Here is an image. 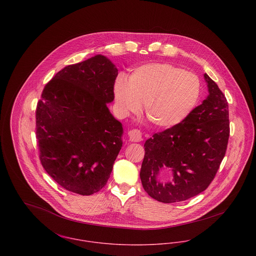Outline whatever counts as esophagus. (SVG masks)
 <instances>
[{
    "instance_id": "1",
    "label": "esophagus",
    "mask_w": 256,
    "mask_h": 256,
    "mask_svg": "<svg viewBox=\"0 0 256 256\" xmlns=\"http://www.w3.org/2000/svg\"><path fill=\"white\" fill-rule=\"evenodd\" d=\"M128 136L130 141L132 142H141L143 140L142 137V132L138 129H132L128 132Z\"/></svg>"
}]
</instances>
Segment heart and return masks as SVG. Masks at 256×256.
<instances>
[{
    "label": "heart",
    "mask_w": 256,
    "mask_h": 256,
    "mask_svg": "<svg viewBox=\"0 0 256 256\" xmlns=\"http://www.w3.org/2000/svg\"><path fill=\"white\" fill-rule=\"evenodd\" d=\"M114 94L123 113L138 112L143 104L148 120L168 129L182 123L194 110L201 82L197 74L172 64L150 63L135 69L129 80L118 78Z\"/></svg>",
    "instance_id": "obj_1"
}]
</instances>
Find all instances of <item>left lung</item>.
<instances>
[{
	"instance_id": "1",
	"label": "left lung",
	"mask_w": 256,
	"mask_h": 256,
	"mask_svg": "<svg viewBox=\"0 0 256 256\" xmlns=\"http://www.w3.org/2000/svg\"><path fill=\"white\" fill-rule=\"evenodd\" d=\"M209 96L178 125L145 143L140 178L146 193L162 203L187 200L208 188L226 154L228 106L218 84L204 74Z\"/></svg>"
}]
</instances>
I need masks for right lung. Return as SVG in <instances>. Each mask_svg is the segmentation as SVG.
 <instances>
[{
  "mask_svg": "<svg viewBox=\"0 0 256 256\" xmlns=\"http://www.w3.org/2000/svg\"><path fill=\"white\" fill-rule=\"evenodd\" d=\"M117 74L110 59L96 55L59 71L37 102L41 164L68 191L92 195L110 178L123 134L108 108Z\"/></svg>",
  "mask_w": 256,
  "mask_h": 256,
  "instance_id": "obj_1",
  "label": "right lung"
}]
</instances>
